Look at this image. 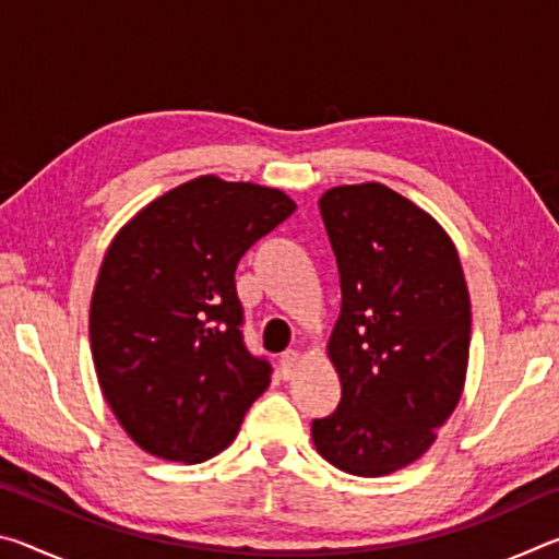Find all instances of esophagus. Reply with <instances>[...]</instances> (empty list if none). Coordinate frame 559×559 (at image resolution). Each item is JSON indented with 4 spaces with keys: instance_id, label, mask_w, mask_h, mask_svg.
I'll return each mask as SVG.
<instances>
[{
    "instance_id": "34e87169",
    "label": "esophagus",
    "mask_w": 559,
    "mask_h": 559,
    "mask_svg": "<svg viewBox=\"0 0 559 559\" xmlns=\"http://www.w3.org/2000/svg\"><path fill=\"white\" fill-rule=\"evenodd\" d=\"M300 362V353L298 349H286V353L281 355V370L286 377H290L293 372H296V367Z\"/></svg>"
}]
</instances>
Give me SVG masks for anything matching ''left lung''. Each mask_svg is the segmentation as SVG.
I'll return each instance as SVG.
<instances>
[{
	"label": "left lung",
	"mask_w": 559,
	"mask_h": 559,
	"mask_svg": "<svg viewBox=\"0 0 559 559\" xmlns=\"http://www.w3.org/2000/svg\"><path fill=\"white\" fill-rule=\"evenodd\" d=\"M320 214L340 271L328 357L343 386L313 421L320 456L353 476L421 459L463 394L471 298L451 236L380 182L333 187Z\"/></svg>",
	"instance_id": "1"
}]
</instances>
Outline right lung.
<instances>
[{
	"label": "right lung",
	"instance_id": "add662e5",
	"mask_svg": "<svg viewBox=\"0 0 559 559\" xmlns=\"http://www.w3.org/2000/svg\"><path fill=\"white\" fill-rule=\"evenodd\" d=\"M293 212L281 189L202 175L110 241L91 298V353L103 396L143 451L212 459L266 392L271 365L243 345L234 271Z\"/></svg>",
	"mask_w": 559,
	"mask_h": 559
}]
</instances>
